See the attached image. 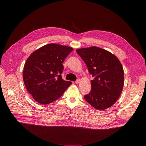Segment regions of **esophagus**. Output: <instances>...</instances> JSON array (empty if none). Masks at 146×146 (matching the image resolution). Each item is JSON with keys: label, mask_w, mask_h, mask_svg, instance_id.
Masks as SVG:
<instances>
[{"label": "esophagus", "mask_w": 146, "mask_h": 146, "mask_svg": "<svg viewBox=\"0 0 146 146\" xmlns=\"http://www.w3.org/2000/svg\"><path fill=\"white\" fill-rule=\"evenodd\" d=\"M80 80L79 79H78V80H76V82H75V83H76V84H78V83L80 82Z\"/></svg>", "instance_id": "34e87169"}]
</instances>
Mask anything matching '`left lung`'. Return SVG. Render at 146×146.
Here are the masks:
<instances>
[{"label": "left lung", "instance_id": "1", "mask_svg": "<svg viewBox=\"0 0 146 146\" xmlns=\"http://www.w3.org/2000/svg\"><path fill=\"white\" fill-rule=\"evenodd\" d=\"M92 75L90 92L85 99L96 110H104L115 103L123 89L124 70L116 56L95 46L76 49Z\"/></svg>", "mask_w": 146, "mask_h": 146}]
</instances>
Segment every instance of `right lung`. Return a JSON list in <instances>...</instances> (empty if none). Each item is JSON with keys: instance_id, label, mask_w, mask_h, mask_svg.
<instances>
[{"instance_id": "1", "label": "right lung", "mask_w": 146, "mask_h": 146, "mask_svg": "<svg viewBox=\"0 0 146 146\" xmlns=\"http://www.w3.org/2000/svg\"><path fill=\"white\" fill-rule=\"evenodd\" d=\"M73 48L57 44L45 45L27 58L23 71L25 86L34 100L49 104L61 96L72 82L61 78L63 63Z\"/></svg>"}]
</instances>
